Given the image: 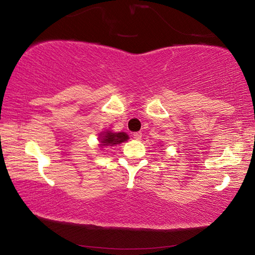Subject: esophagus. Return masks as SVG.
<instances>
[{"instance_id": "esophagus-1", "label": "esophagus", "mask_w": 255, "mask_h": 255, "mask_svg": "<svg viewBox=\"0 0 255 255\" xmlns=\"http://www.w3.org/2000/svg\"><path fill=\"white\" fill-rule=\"evenodd\" d=\"M133 138H135V139H137V140H139V139H141V132L140 131H137V132H133Z\"/></svg>"}]
</instances>
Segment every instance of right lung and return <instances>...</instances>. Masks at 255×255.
<instances>
[{
	"instance_id": "add662e5",
	"label": "right lung",
	"mask_w": 255,
	"mask_h": 255,
	"mask_svg": "<svg viewBox=\"0 0 255 255\" xmlns=\"http://www.w3.org/2000/svg\"><path fill=\"white\" fill-rule=\"evenodd\" d=\"M127 139H128V135L125 132L114 133L111 131H107L105 135H103L101 143H103L102 145H106V146H114L116 144L123 143V141Z\"/></svg>"
}]
</instances>
